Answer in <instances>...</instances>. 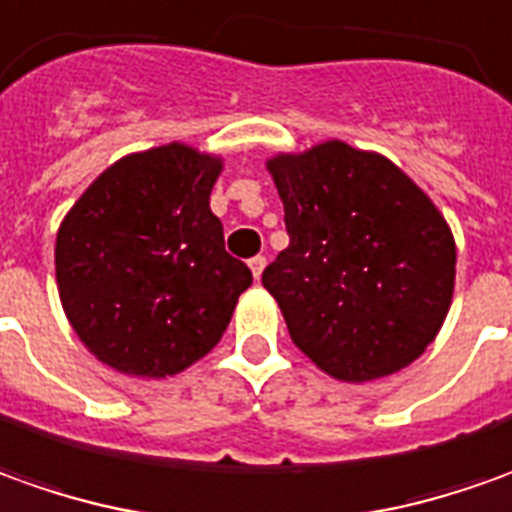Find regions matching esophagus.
I'll return each mask as SVG.
<instances>
[{"mask_svg":"<svg viewBox=\"0 0 512 512\" xmlns=\"http://www.w3.org/2000/svg\"><path fill=\"white\" fill-rule=\"evenodd\" d=\"M248 264H250V270H253V276L259 279V276H262L264 264H267V259H264V256H253V259H250Z\"/></svg>","mask_w":512,"mask_h":512,"instance_id":"1","label":"esophagus"}]
</instances>
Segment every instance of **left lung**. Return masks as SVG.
<instances>
[{
  "label": "left lung",
  "mask_w": 512,
  "mask_h": 512,
  "mask_svg": "<svg viewBox=\"0 0 512 512\" xmlns=\"http://www.w3.org/2000/svg\"><path fill=\"white\" fill-rule=\"evenodd\" d=\"M290 245L264 267L293 344L363 383L417 360L451 307L456 248L434 202L392 160L341 140L270 163Z\"/></svg>",
  "instance_id": "1"
}]
</instances>
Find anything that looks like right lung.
I'll return each mask as SVG.
<instances>
[{
    "mask_svg": "<svg viewBox=\"0 0 512 512\" xmlns=\"http://www.w3.org/2000/svg\"><path fill=\"white\" fill-rule=\"evenodd\" d=\"M219 168L183 143L129 154L58 228L64 312L89 352L123 375H177L208 355L253 281L208 205Z\"/></svg>",
    "mask_w": 512,
    "mask_h": 512,
    "instance_id": "right-lung-1",
    "label": "right lung"
}]
</instances>
